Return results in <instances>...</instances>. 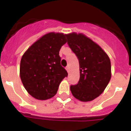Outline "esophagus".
Masks as SVG:
<instances>
[{"label":"esophagus","instance_id":"esophagus-1","mask_svg":"<svg viewBox=\"0 0 131 131\" xmlns=\"http://www.w3.org/2000/svg\"><path fill=\"white\" fill-rule=\"evenodd\" d=\"M66 69L67 70V71L68 72H69V68L68 66H67L66 68Z\"/></svg>","mask_w":131,"mask_h":131}]
</instances>
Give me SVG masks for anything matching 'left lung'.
I'll return each instance as SVG.
<instances>
[{
  "label": "left lung",
  "instance_id": "1",
  "mask_svg": "<svg viewBox=\"0 0 131 131\" xmlns=\"http://www.w3.org/2000/svg\"><path fill=\"white\" fill-rule=\"evenodd\" d=\"M68 43L79 62L80 79L70 86L74 97L82 102L93 101L105 90L111 79V63L105 51L82 33L66 34Z\"/></svg>",
  "mask_w": 131,
  "mask_h": 131
}]
</instances>
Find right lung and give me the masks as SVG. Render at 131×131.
I'll return each instance as SVG.
<instances>
[{"label":"right lung","instance_id":"add662e5","mask_svg":"<svg viewBox=\"0 0 131 131\" xmlns=\"http://www.w3.org/2000/svg\"><path fill=\"white\" fill-rule=\"evenodd\" d=\"M66 34L49 32L35 41L23 55L20 77L28 93L38 100H47L57 93L67 71L61 66L59 51L66 43Z\"/></svg>","mask_w":131,"mask_h":131}]
</instances>
